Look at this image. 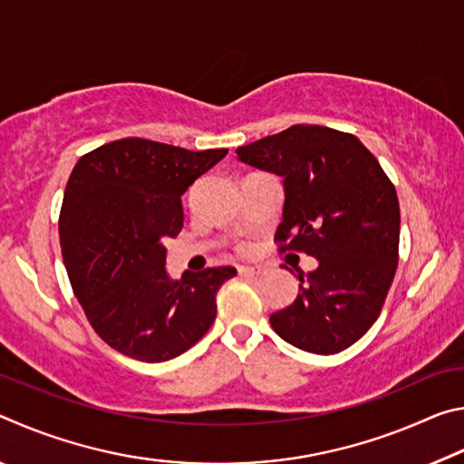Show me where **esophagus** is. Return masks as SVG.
<instances>
[{
    "label": "esophagus",
    "instance_id": "1",
    "mask_svg": "<svg viewBox=\"0 0 464 464\" xmlns=\"http://www.w3.org/2000/svg\"><path fill=\"white\" fill-rule=\"evenodd\" d=\"M262 274L260 266H239V276H257Z\"/></svg>",
    "mask_w": 464,
    "mask_h": 464
}]
</instances>
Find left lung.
Listing matches in <instances>:
<instances>
[{"mask_svg":"<svg viewBox=\"0 0 464 464\" xmlns=\"http://www.w3.org/2000/svg\"><path fill=\"white\" fill-rule=\"evenodd\" d=\"M237 160L282 178L280 251L319 262L298 274L295 303L270 315L274 332L313 354L350 348L381 315L395 278V186L354 135L319 124H295L239 147Z\"/></svg>","mask_w":464,"mask_h":464,"instance_id":"1","label":"left lung"}]
</instances>
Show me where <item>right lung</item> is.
<instances>
[{
	"instance_id": "1",
	"label": "right lung",
	"mask_w": 464,
	"mask_h": 464,
	"mask_svg": "<svg viewBox=\"0 0 464 464\" xmlns=\"http://www.w3.org/2000/svg\"><path fill=\"white\" fill-rule=\"evenodd\" d=\"M225 155L132 137L75 163L59 217L63 262L85 317L121 354L166 362L213 325L218 288L237 270L171 280L163 243L182 231L184 192Z\"/></svg>"
}]
</instances>
